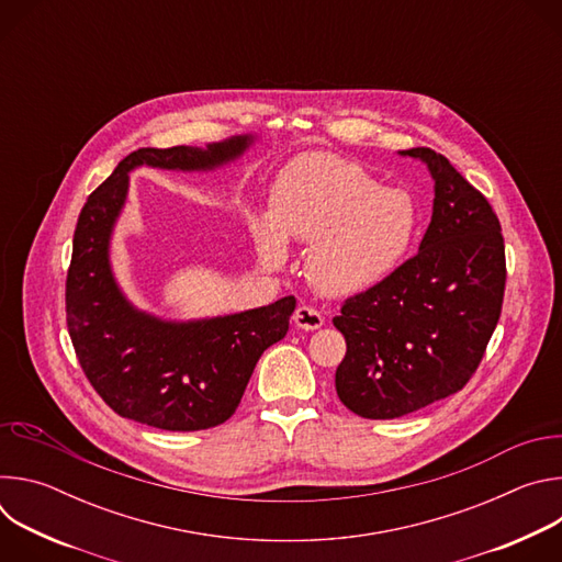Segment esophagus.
Wrapping results in <instances>:
<instances>
[{
  "label": "esophagus",
  "instance_id": "1",
  "mask_svg": "<svg viewBox=\"0 0 562 562\" xmlns=\"http://www.w3.org/2000/svg\"><path fill=\"white\" fill-rule=\"evenodd\" d=\"M293 323L297 329H304V331H315L325 325V317L323 313H319L317 308L313 306H306V304H300L293 313Z\"/></svg>",
  "mask_w": 562,
  "mask_h": 562
}]
</instances>
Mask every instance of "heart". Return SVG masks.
<instances>
[{"mask_svg": "<svg viewBox=\"0 0 562 562\" xmlns=\"http://www.w3.org/2000/svg\"><path fill=\"white\" fill-rule=\"evenodd\" d=\"M416 228L409 193L380 187L362 165L336 153L295 157L276 182L271 211L249 217L265 267L286 262V237L311 243L306 278L334 297L384 282L409 254Z\"/></svg>", "mask_w": 562, "mask_h": 562, "instance_id": "1", "label": "heart"}]
</instances>
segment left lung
<instances>
[{"label":"left lung","instance_id":"obj_1","mask_svg":"<svg viewBox=\"0 0 562 562\" xmlns=\"http://www.w3.org/2000/svg\"><path fill=\"white\" fill-rule=\"evenodd\" d=\"M400 155L423 159L436 182L420 251L347 297L334 317L347 342L338 397L369 420L414 414L469 382L498 325L507 280L505 239L487 198L431 148Z\"/></svg>","mask_w":562,"mask_h":562}]
</instances>
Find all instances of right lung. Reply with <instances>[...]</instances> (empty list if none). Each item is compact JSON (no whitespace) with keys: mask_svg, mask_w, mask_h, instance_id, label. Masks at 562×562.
Instances as JSON below:
<instances>
[{"mask_svg":"<svg viewBox=\"0 0 562 562\" xmlns=\"http://www.w3.org/2000/svg\"><path fill=\"white\" fill-rule=\"evenodd\" d=\"M251 142V135H237L206 148H137L79 213L66 276V325L85 375L122 418L165 431H200L226 423L260 356L289 331L293 295L191 323L159 319L124 297L109 260L128 171L144 165L211 171L243 155Z\"/></svg>","mask_w":562,"mask_h":562,"instance_id":"add662e5","label":"right lung"}]
</instances>
